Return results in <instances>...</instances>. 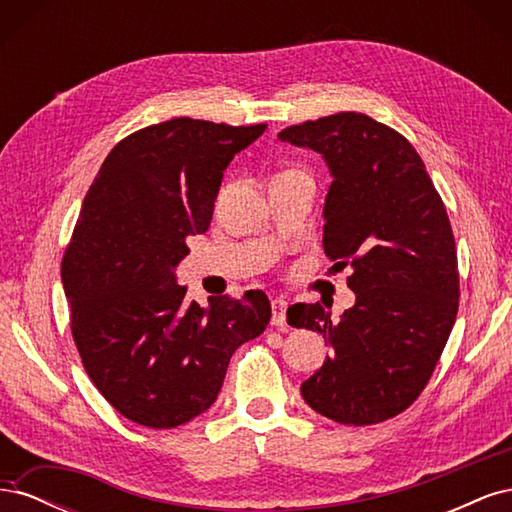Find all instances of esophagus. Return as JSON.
Returning <instances> with one entry per match:
<instances>
[{
	"label": "esophagus",
	"instance_id": "obj_1",
	"mask_svg": "<svg viewBox=\"0 0 512 512\" xmlns=\"http://www.w3.org/2000/svg\"><path fill=\"white\" fill-rule=\"evenodd\" d=\"M286 309H288V301L284 299H273L271 301V324L273 327H286Z\"/></svg>",
	"mask_w": 512,
	"mask_h": 512
}]
</instances>
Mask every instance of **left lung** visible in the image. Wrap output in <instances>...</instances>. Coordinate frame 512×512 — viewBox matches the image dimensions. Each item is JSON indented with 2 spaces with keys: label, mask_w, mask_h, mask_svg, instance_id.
<instances>
[{
  "label": "left lung",
  "mask_w": 512,
  "mask_h": 512,
  "mask_svg": "<svg viewBox=\"0 0 512 512\" xmlns=\"http://www.w3.org/2000/svg\"><path fill=\"white\" fill-rule=\"evenodd\" d=\"M277 138L327 164L324 254L335 265L350 262L356 294L339 320L320 303L288 307L292 327L318 331L333 346L301 395L335 423H382L421 395L455 324L451 222L414 147L363 113L305 121Z\"/></svg>",
  "instance_id": "8db88e82"
}]
</instances>
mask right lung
<instances>
[{
	"label": "right lung",
	"mask_w": 512,
	"mask_h": 512,
	"mask_svg": "<svg viewBox=\"0 0 512 512\" xmlns=\"http://www.w3.org/2000/svg\"><path fill=\"white\" fill-rule=\"evenodd\" d=\"M267 130L177 117L130 134L100 166L61 262L74 344L119 414L151 429L218 399L230 356L271 320L262 290L185 299L175 269L209 228L224 170Z\"/></svg>",
	"instance_id": "right-lung-1"
}]
</instances>
